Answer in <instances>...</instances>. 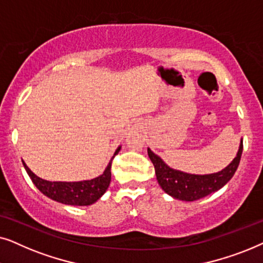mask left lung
<instances>
[{
    "label": "left lung",
    "instance_id": "obj_1",
    "mask_svg": "<svg viewBox=\"0 0 263 263\" xmlns=\"http://www.w3.org/2000/svg\"><path fill=\"white\" fill-rule=\"evenodd\" d=\"M242 151L243 140H240L238 151L231 163L221 171L207 175H195L175 170L149 148H147V153L154 165L157 181L159 183L160 188L176 200L190 202V201L202 199V197L222 188L235 175L239 165Z\"/></svg>",
    "mask_w": 263,
    "mask_h": 263
}]
</instances>
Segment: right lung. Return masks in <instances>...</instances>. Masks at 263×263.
Instances as JSON below:
<instances>
[{"label": "right lung", "instance_id": "obj_1", "mask_svg": "<svg viewBox=\"0 0 263 263\" xmlns=\"http://www.w3.org/2000/svg\"><path fill=\"white\" fill-rule=\"evenodd\" d=\"M121 147L122 146L117 147L114 157L120 152ZM114 157L110 159L102 175L96 178L79 182L46 181L32 172L24 160L23 165L33 184L46 197L56 201V202L68 204V206H89V204L97 202L109 188L111 182V164H112Z\"/></svg>", "mask_w": 263, "mask_h": 263}]
</instances>
